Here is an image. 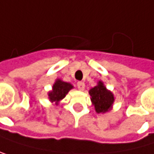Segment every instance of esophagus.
<instances>
[{"instance_id":"esophagus-1","label":"esophagus","mask_w":154,"mask_h":154,"mask_svg":"<svg viewBox=\"0 0 154 154\" xmlns=\"http://www.w3.org/2000/svg\"><path fill=\"white\" fill-rule=\"evenodd\" d=\"M85 83L84 82H78L77 83V87H78V89L79 90H84L85 89Z\"/></svg>"}]
</instances>
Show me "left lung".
<instances>
[{"mask_svg":"<svg viewBox=\"0 0 154 154\" xmlns=\"http://www.w3.org/2000/svg\"><path fill=\"white\" fill-rule=\"evenodd\" d=\"M89 95L91 96V101L97 113L107 112L112 109L114 102V96L106 88L101 81L98 82L97 85L89 90Z\"/></svg>","mask_w":154,"mask_h":154,"instance_id":"obj_1","label":"left lung"}]
</instances>
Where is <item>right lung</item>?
<instances>
[{"instance_id":"add662e5","label":"right lung","mask_w":154,"mask_h":154,"mask_svg":"<svg viewBox=\"0 0 154 154\" xmlns=\"http://www.w3.org/2000/svg\"><path fill=\"white\" fill-rule=\"evenodd\" d=\"M72 88H73L72 85L61 81L60 79H57L55 82V84L53 85L52 91H50L48 93L49 100L51 102H55L56 105H57L60 100L63 99L66 97V95L69 93V91Z\"/></svg>"}]
</instances>
